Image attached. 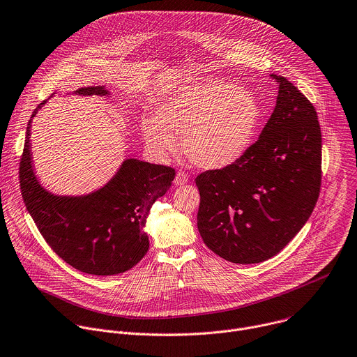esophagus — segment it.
Returning a JSON list of instances; mask_svg holds the SVG:
<instances>
[{"mask_svg": "<svg viewBox=\"0 0 357 357\" xmlns=\"http://www.w3.org/2000/svg\"><path fill=\"white\" fill-rule=\"evenodd\" d=\"M188 180H190L188 173H185V172H183V170H178L177 174H176V177H174V184H176V185H183V184H185Z\"/></svg>", "mask_w": 357, "mask_h": 357, "instance_id": "1", "label": "esophagus"}]
</instances>
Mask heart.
I'll use <instances>...</instances> for the list:
<instances>
[{"mask_svg": "<svg viewBox=\"0 0 357 357\" xmlns=\"http://www.w3.org/2000/svg\"><path fill=\"white\" fill-rule=\"evenodd\" d=\"M142 122L146 144L160 155L176 151L174 133L190 163L220 170L236 163L250 148L261 119L256 97L245 89L208 79L173 91Z\"/></svg>", "mask_w": 357, "mask_h": 357, "instance_id": "b5f03b06", "label": "heart"}]
</instances>
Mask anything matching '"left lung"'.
I'll list each match as a JSON object with an SVG mask.
<instances>
[{
  "mask_svg": "<svg viewBox=\"0 0 357 357\" xmlns=\"http://www.w3.org/2000/svg\"><path fill=\"white\" fill-rule=\"evenodd\" d=\"M259 139L234 165L197 176V227L222 259L275 256L305 225L319 197L322 137L314 105L286 77Z\"/></svg>",
  "mask_w": 357,
  "mask_h": 357,
  "instance_id": "1",
  "label": "left lung"
}]
</instances>
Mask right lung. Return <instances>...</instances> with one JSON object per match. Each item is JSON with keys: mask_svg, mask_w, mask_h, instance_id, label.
Returning <instances> with one entry per match:
<instances>
[{"mask_svg": "<svg viewBox=\"0 0 357 357\" xmlns=\"http://www.w3.org/2000/svg\"><path fill=\"white\" fill-rule=\"evenodd\" d=\"M79 96H109L104 86L82 87ZM26 126L20 183L24 202L39 232L67 264L94 275H115L137 264L149 249L145 232L153 202L174 180L172 167L126 159L101 188L86 195H56L35 176L31 155V123Z\"/></svg>", "mask_w": 357, "mask_h": 357, "instance_id": "add662e5", "label": "right lung"}]
</instances>
